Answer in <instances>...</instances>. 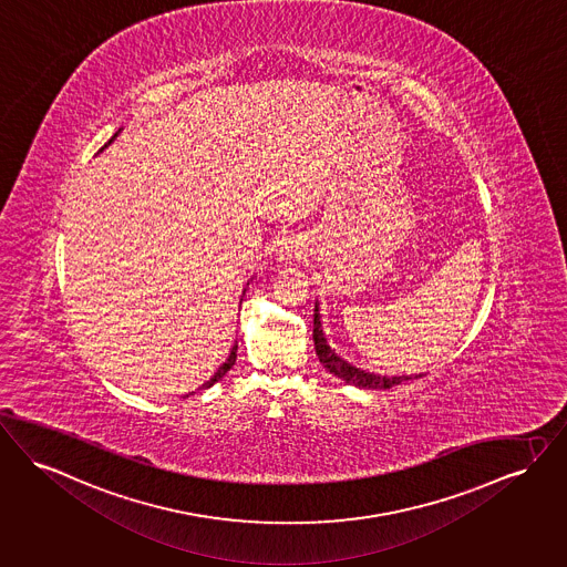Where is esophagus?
Listing matches in <instances>:
<instances>
[{"label":"esophagus","instance_id":"1","mask_svg":"<svg viewBox=\"0 0 567 567\" xmlns=\"http://www.w3.org/2000/svg\"><path fill=\"white\" fill-rule=\"evenodd\" d=\"M300 255V246L293 239H285L278 246V261H287V259H296Z\"/></svg>","mask_w":567,"mask_h":567}]
</instances>
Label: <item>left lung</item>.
<instances>
[{"mask_svg":"<svg viewBox=\"0 0 567 567\" xmlns=\"http://www.w3.org/2000/svg\"><path fill=\"white\" fill-rule=\"evenodd\" d=\"M312 340H315V351L319 355V362L323 367L328 368L332 374H336L338 379H342L344 383L349 385H355L360 390H390L394 385H400L402 381H409V379H420L424 374H402V377H385V374H374V372H368L362 368L353 367L351 362H347L344 358H340L326 333L321 328V312H319V301H315V326H312Z\"/></svg>","mask_w":567,"mask_h":567,"instance_id":"left-lung-1","label":"left lung"}]
</instances>
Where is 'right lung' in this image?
I'll list each match as a JSON object with an SVG mask.
<instances>
[{
  "label": "right lung",
  "instance_id": "add662e5",
  "mask_svg": "<svg viewBox=\"0 0 567 567\" xmlns=\"http://www.w3.org/2000/svg\"><path fill=\"white\" fill-rule=\"evenodd\" d=\"M122 133V128H120V131H117V133L113 134V136H111V141H109V143H106V145H104V147H109V145H111V143H113V141H115V138H117V134ZM104 147H102V150H104ZM101 150V152H102ZM244 293H246V289H244ZM235 358H237V342H234V347H231V353H229V358H227V360H225V364H223V367L218 368V370H216V372H214V377H212V379H209V381H205V383H203V385H200L199 390H207V388H212V385H214V383H218V381H220V379H223V377H225V374H227V372H229V370H231V367H234L235 364ZM193 394H195V392H193Z\"/></svg>",
  "mask_w": 567,
  "mask_h": 567
}]
</instances>
